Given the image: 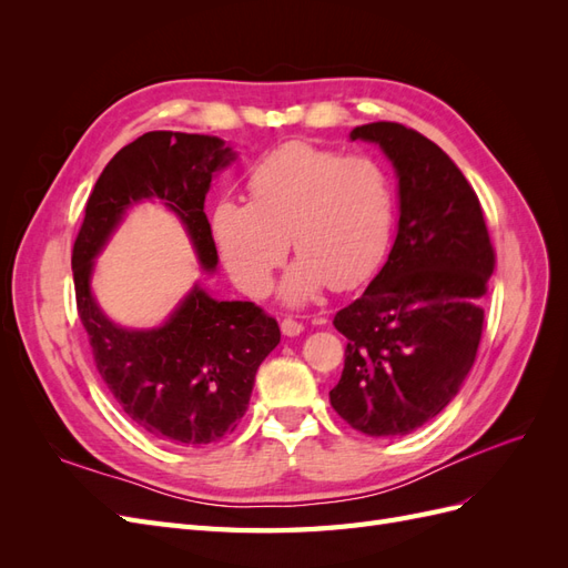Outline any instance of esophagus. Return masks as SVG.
<instances>
[{
	"instance_id": "obj_1",
	"label": "esophagus",
	"mask_w": 568,
	"mask_h": 568,
	"mask_svg": "<svg viewBox=\"0 0 568 568\" xmlns=\"http://www.w3.org/2000/svg\"><path fill=\"white\" fill-rule=\"evenodd\" d=\"M301 332H303V324H301V322L291 320V317L282 320V334H284V336H298Z\"/></svg>"
}]
</instances>
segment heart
Segmentation results:
<instances>
[{
    "mask_svg": "<svg viewBox=\"0 0 568 568\" xmlns=\"http://www.w3.org/2000/svg\"><path fill=\"white\" fill-rule=\"evenodd\" d=\"M248 201L220 199L211 230L222 263L248 296H265L291 246L280 294L288 305L315 301L322 288L367 282L388 255L398 194L388 168L372 156H346L288 142L255 161Z\"/></svg>",
    "mask_w": 568,
    "mask_h": 568,
    "instance_id": "b5f03b06",
    "label": "heart"
}]
</instances>
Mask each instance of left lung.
I'll use <instances>...</instances> for the list:
<instances>
[{"label": "left lung", "instance_id": "left-lung-1", "mask_svg": "<svg viewBox=\"0 0 568 568\" xmlns=\"http://www.w3.org/2000/svg\"><path fill=\"white\" fill-rule=\"evenodd\" d=\"M351 140L393 163L400 217L386 265L334 317L348 346L329 400L355 432L407 436L467 379L495 253L476 192L438 144L400 123L359 125Z\"/></svg>", "mask_w": 568, "mask_h": 568}]
</instances>
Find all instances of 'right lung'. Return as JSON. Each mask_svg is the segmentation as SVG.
I'll list each match as a JSON object with an SVG mask.
<instances>
[{"label": "right lung", "instance_id": "1", "mask_svg": "<svg viewBox=\"0 0 568 568\" xmlns=\"http://www.w3.org/2000/svg\"><path fill=\"white\" fill-rule=\"evenodd\" d=\"M234 159L236 151L211 134L136 136L99 175L73 246L78 313L101 379L136 426L184 448L234 432L257 367L282 338L277 320L248 301H215L196 282L163 324L130 329L97 303L94 261L132 205L159 201L182 222L199 265L215 272L217 248L203 203L215 173Z\"/></svg>", "mask_w": 568, "mask_h": 568}]
</instances>
